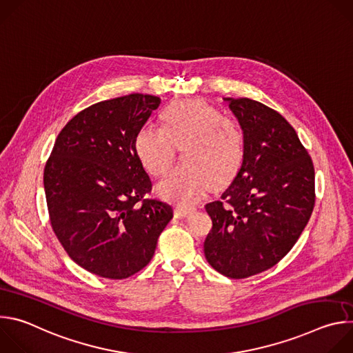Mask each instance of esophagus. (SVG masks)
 Instances as JSON below:
<instances>
[{
    "label": "esophagus",
    "mask_w": 353,
    "mask_h": 353,
    "mask_svg": "<svg viewBox=\"0 0 353 353\" xmlns=\"http://www.w3.org/2000/svg\"><path fill=\"white\" fill-rule=\"evenodd\" d=\"M192 211H194V208H187V207H180V205H177V207L174 208V216H176V218H185V216L190 215Z\"/></svg>",
    "instance_id": "34e87169"
}]
</instances>
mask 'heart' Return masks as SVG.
<instances>
[{
	"label": "heart",
	"instance_id": "obj_1",
	"mask_svg": "<svg viewBox=\"0 0 353 353\" xmlns=\"http://www.w3.org/2000/svg\"><path fill=\"white\" fill-rule=\"evenodd\" d=\"M185 163L173 169L157 191L162 198L190 205L204 195L208 185L218 188L239 172L245 139L239 123L201 99H183L161 113V127L142 125L134 137L135 155L154 177L168 172L174 146H181Z\"/></svg>",
	"mask_w": 353,
	"mask_h": 353
}]
</instances>
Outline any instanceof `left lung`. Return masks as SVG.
I'll use <instances>...</instances> for the list:
<instances>
[{"label":"left lung","mask_w":353,"mask_h":353,"mask_svg":"<svg viewBox=\"0 0 353 353\" xmlns=\"http://www.w3.org/2000/svg\"><path fill=\"white\" fill-rule=\"evenodd\" d=\"M244 132L245 152L219 201L205 205L210 265L241 279L278 264L305 230L316 201L314 166L293 127L247 97H223Z\"/></svg>","instance_id":"1"}]
</instances>
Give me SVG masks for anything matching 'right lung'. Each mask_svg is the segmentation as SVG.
<instances>
[{"label":"right lung","instance_id":"right-lung-1","mask_svg":"<svg viewBox=\"0 0 353 353\" xmlns=\"http://www.w3.org/2000/svg\"><path fill=\"white\" fill-rule=\"evenodd\" d=\"M161 105L131 93L94 103L59 134L44 168L50 223L83 270L128 278L152 260L173 208L145 198L152 183L134 150L137 131Z\"/></svg>","mask_w":353,"mask_h":353}]
</instances>
